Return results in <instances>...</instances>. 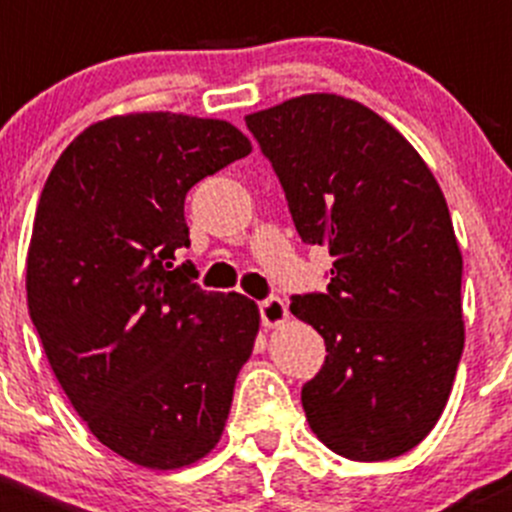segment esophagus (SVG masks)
<instances>
[{
  "label": "esophagus",
  "mask_w": 512,
  "mask_h": 512,
  "mask_svg": "<svg viewBox=\"0 0 512 512\" xmlns=\"http://www.w3.org/2000/svg\"><path fill=\"white\" fill-rule=\"evenodd\" d=\"M260 314H262V324L270 329L285 324L289 317L287 304L282 302L280 297H270V299H265V302H260Z\"/></svg>",
  "instance_id": "esophagus-1"
}]
</instances>
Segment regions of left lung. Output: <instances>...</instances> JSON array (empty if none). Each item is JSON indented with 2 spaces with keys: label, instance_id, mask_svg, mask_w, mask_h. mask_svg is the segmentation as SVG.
<instances>
[{
  "label": "left lung",
  "instance_id": "left-lung-1",
  "mask_svg": "<svg viewBox=\"0 0 512 512\" xmlns=\"http://www.w3.org/2000/svg\"><path fill=\"white\" fill-rule=\"evenodd\" d=\"M299 237L327 245V294L292 314L327 344L302 389L309 428L352 461H389L441 418L461 361L463 257L426 160L354 98L302 94L245 116Z\"/></svg>",
  "mask_w": 512,
  "mask_h": 512
}]
</instances>
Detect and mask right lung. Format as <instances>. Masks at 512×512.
I'll return each mask as SVG.
<instances>
[{
    "label": "right lung",
    "mask_w": 512,
    "mask_h": 512,
    "mask_svg": "<svg viewBox=\"0 0 512 512\" xmlns=\"http://www.w3.org/2000/svg\"><path fill=\"white\" fill-rule=\"evenodd\" d=\"M250 153L220 118L121 113L84 128L41 190L29 314L76 414L136 466H193L223 438L260 309L173 260L188 190Z\"/></svg>",
    "instance_id": "obj_1"
}]
</instances>
